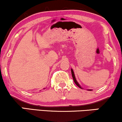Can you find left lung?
Here are the masks:
<instances>
[{
	"label": "left lung",
	"mask_w": 122,
	"mask_h": 122,
	"mask_svg": "<svg viewBox=\"0 0 122 122\" xmlns=\"http://www.w3.org/2000/svg\"><path fill=\"white\" fill-rule=\"evenodd\" d=\"M71 74H72V77H73V80H74V82H75L76 84L77 85V86H78V87H80V88H81V89H82L81 87V86H80V85L78 84V83L77 82V80H76V78H75V76H74V71H73V70L72 69H71ZM89 90V91H91V90Z\"/></svg>",
	"instance_id": "8db88e82"
}]
</instances>
